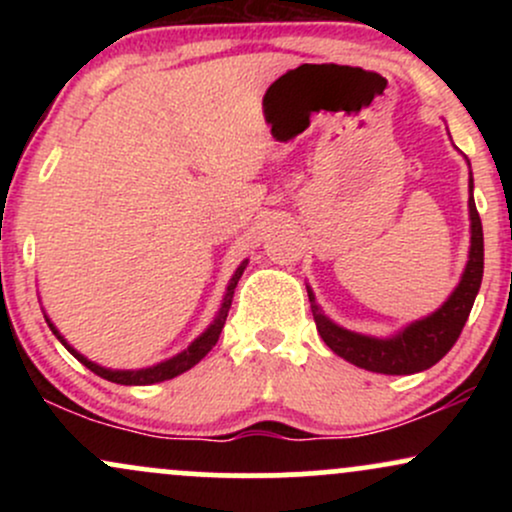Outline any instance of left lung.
Instances as JSON below:
<instances>
[{
	"label": "left lung",
	"mask_w": 512,
	"mask_h": 512,
	"mask_svg": "<svg viewBox=\"0 0 512 512\" xmlns=\"http://www.w3.org/2000/svg\"><path fill=\"white\" fill-rule=\"evenodd\" d=\"M469 163V161H467ZM474 180L469 170V257L460 276V284L450 293L448 301L433 310L431 315L409 322L402 330L390 337H370V334L351 332L337 325L325 315L315 293L308 286L310 310H313L317 332L337 356L354 363L358 368L373 370L385 375H411L436 366V363L452 349L460 337L474 298H477L481 276H484V231L477 204L472 197Z\"/></svg>",
	"instance_id": "obj_1"
}]
</instances>
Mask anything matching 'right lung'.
Wrapping results in <instances>:
<instances>
[{
  "mask_svg": "<svg viewBox=\"0 0 512 512\" xmlns=\"http://www.w3.org/2000/svg\"><path fill=\"white\" fill-rule=\"evenodd\" d=\"M248 262H250V260H243V262L238 264L236 272H233L231 281H228V286H226V293H223V298H221L219 313H216L214 320H211V325L207 327V330L199 334V337H197L195 342H192L190 346H187V349H182L180 354L170 356V358H166V361H161V363H154V366H149V368L115 370V368L98 366V363H93L91 358H86L84 354H79V351H76L74 346L69 344L67 339L62 337L60 330H57V327L52 325L50 317L45 315V313H43V315H45V322H48V325H50L52 334H55V337L60 339L64 349H67L69 354H72V356L76 358V361L84 363V366H86L88 370H93V373H96V375H101V378L110 380V383H117V385H154V383H163V380L175 378V375L185 373V370H190L192 366H197V363L202 361V358L209 354L211 346L219 342V334H221V330H223V325H226L228 308H231V301H233V291H236L238 279H240V276H243L245 267H248Z\"/></svg>",
  "mask_w": 512,
  "mask_h": 512,
  "instance_id": "1",
  "label": "right lung"
}]
</instances>
